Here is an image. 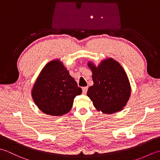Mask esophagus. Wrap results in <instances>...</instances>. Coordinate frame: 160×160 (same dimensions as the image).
Wrapping results in <instances>:
<instances>
[{
    "mask_svg": "<svg viewBox=\"0 0 160 160\" xmlns=\"http://www.w3.org/2000/svg\"><path fill=\"white\" fill-rule=\"evenodd\" d=\"M87 90H88V87H82V93L84 94H86L87 92Z\"/></svg>",
    "mask_w": 160,
    "mask_h": 160,
    "instance_id": "esophagus-1",
    "label": "esophagus"
}]
</instances>
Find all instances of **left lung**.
I'll return each instance as SVG.
<instances>
[{"mask_svg": "<svg viewBox=\"0 0 160 160\" xmlns=\"http://www.w3.org/2000/svg\"><path fill=\"white\" fill-rule=\"evenodd\" d=\"M92 71L93 85L87 96L94 107L104 113H113L122 109L129 99L131 87L127 74L116 61L109 58L98 67L88 63Z\"/></svg>", "mask_w": 160, "mask_h": 160, "instance_id": "8db88e82", "label": "left lung"}]
</instances>
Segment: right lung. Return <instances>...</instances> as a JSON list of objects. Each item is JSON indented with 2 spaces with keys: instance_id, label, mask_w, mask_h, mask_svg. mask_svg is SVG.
Masks as SVG:
<instances>
[{
  "instance_id": "obj_1",
  "label": "right lung",
  "mask_w": 160,
  "mask_h": 160,
  "mask_svg": "<svg viewBox=\"0 0 160 160\" xmlns=\"http://www.w3.org/2000/svg\"><path fill=\"white\" fill-rule=\"evenodd\" d=\"M36 104L43 113L60 116L69 112L82 89L62 62L53 60L43 68L32 89Z\"/></svg>"
}]
</instances>
